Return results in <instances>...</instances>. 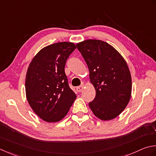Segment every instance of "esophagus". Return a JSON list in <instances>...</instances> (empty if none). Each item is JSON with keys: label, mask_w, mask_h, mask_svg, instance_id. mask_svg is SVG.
Instances as JSON below:
<instances>
[{"label": "esophagus", "mask_w": 156, "mask_h": 156, "mask_svg": "<svg viewBox=\"0 0 156 156\" xmlns=\"http://www.w3.org/2000/svg\"><path fill=\"white\" fill-rule=\"evenodd\" d=\"M83 90V85H79V86L77 87V91L78 92H81Z\"/></svg>", "instance_id": "34e87169"}]
</instances>
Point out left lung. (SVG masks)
<instances>
[{"label": "left lung", "instance_id": "left-lung-1", "mask_svg": "<svg viewBox=\"0 0 156 156\" xmlns=\"http://www.w3.org/2000/svg\"><path fill=\"white\" fill-rule=\"evenodd\" d=\"M77 47L87 63L96 91L89 106L101 120L116 118L125 110L131 95V76L126 61L104 41L87 40Z\"/></svg>", "mask_w": 156, "mask_h": 156}]
</instances>
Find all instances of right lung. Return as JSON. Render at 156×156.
<instances>
[{
  "label": "right lung",
  "instance_id": "add662e5",
  "mask_svg": "<svg viewBox=\"0 0 156 156\" xmlns=\"http://www.w3.org/2000/svg\"><path fill=\"white\" fill-rule=\"evenodd\" d=\"M75 48L73 43L65 42L46 46L28 67L25 78L27 100L44 121L62 120L75 100L65 72L66 60Z\"/></svg>",
  "mask_w": 156,
  "mask_h": 156
}]
</instances>
